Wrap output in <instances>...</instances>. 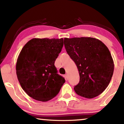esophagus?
Segmentation results:
<instances>
[{
	"label": "esophagus",
	"instance_id": "1",
	"mask_svg": "<svg viewBox=\"0 0 124 124\" xmlns=\"http://www.w3.org/2000/svg\"><path fill=\"white\" fill-rule=\"evenodd\" d=\"M65 78H66V80H68V74H65Z\"/></svg>",
	"mask_w": 124,
	"mask_h": 124
}]
</instances>
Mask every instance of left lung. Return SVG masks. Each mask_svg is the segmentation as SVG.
Segmentation results:
<instances>
[{
	"mask_svg": "<svg viewBox=\"0 0 124 124\" xmlns=\"http://www.w3.org/2000/svg\"><path fill=\"white\" fill-rule=\"evenodd\" d=\"M64 47L77 67L80 80L76 93L91 99L107 88L113 76L114 64L110 52L101 40L93 37L64 38Z\"/></svg>",
	"mask_w": 124,
	"mask_h": 124,
	"instance_id": "8db88e82",
	"label": "left lung"
}]
</instances>
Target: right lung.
<instances>
[{
  "mask_svg": "<svg viewBox=\"0 0 124 124\" xmlns=\"http://www.w3.org/2000/svg\"><path fill=\"white\" fill-rule=\"evenodd\" d=\"M63 46V38H34L20 52L16 64L17 79L23 89L33 99L50 101L65 82L54 66Z\"/></svg>",
  "mask_w": 124,
  "mask_h": 124,
  "instance_id": "1",
  "label": "right lung"
}]
</instances>
